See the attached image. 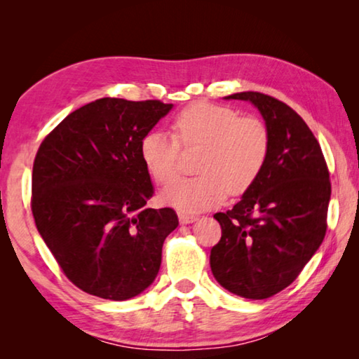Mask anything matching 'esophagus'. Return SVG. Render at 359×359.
<instances>
[{"label": "esophagus", "instance_id": "1", "mask_svg": "<svg viewBox=\"0 0 359 359\" xmlns=\"http://www.w3.org/2000/svg\"><path fill=\"white\" fill-rule=\"evenodd\" d=\"M198 220V215L194 214H185V212H179V222L182 224H188V223H193Z\"/></svg>", "mask_w": 359, "mask_h": 359}]
</instances>
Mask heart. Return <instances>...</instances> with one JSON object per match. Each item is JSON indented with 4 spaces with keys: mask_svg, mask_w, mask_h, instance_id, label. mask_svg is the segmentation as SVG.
Instances as JSON below:
<instances>
[{
    "mask_svg": "<svg viewBox=\"0 0 359 359\" xmlns=\"http://www.w3.org/2000/svg\"><path fill=\"white\" fill-rule=\"evenodd\" d=\"M175 136L150 131L141 141V158L150 177L166 184L177 172L180 144H204L196 177H177L160 193L163 204L185 214L215 208L231 194L250 188L264 168L269 133L263 121L239 117L228 106L193 102L174 120ZM175 137L178 138L175 139Z\"/></svg>",
    "mask_w": 359,
    "mask_h": 359,
    "instance_id": "b5f03b06",
    "label": "heart"
}]
</instances>
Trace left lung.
Here are the masks:
<instances>
[{"label": "left lung", "instance_id": "8db88e82", "mask_svg": "<svg viewBox=\"0 0 359 359\" xmlns=\"http://www.w3.org/2000/svg\"><path fill=\"white\" fill-rule=\"evenodd\" d=\"M264 118L269 151L255 184L231 210L214 215L222 239L210 269L224 290L266 299L296 280L326 234L330 172L313 133L293 109L272 96L242 92Z\"/></svg>", "mask_w": 359, "mask_h": 359}]
</instances>
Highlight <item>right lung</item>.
<instances>
[{
    "mask_svg": "<svg viewBox=\"0 0 359 359\" xmlns=\"http://www.w3.org/2000/svg\"><path fill=\"white\" fill-rule=\"evenodd\" d=\"M172 109L101 98L71 112L36 154L32 210L65 276L88 294L125 301L154 283L163 242L177 228L154 196L141 141Z\"/></svg>",
    "mask_w": 359,
    "mask_h": 359,
    "instance_id": "right-lung-1",
    "label": "right lung"
}]
</instances>
